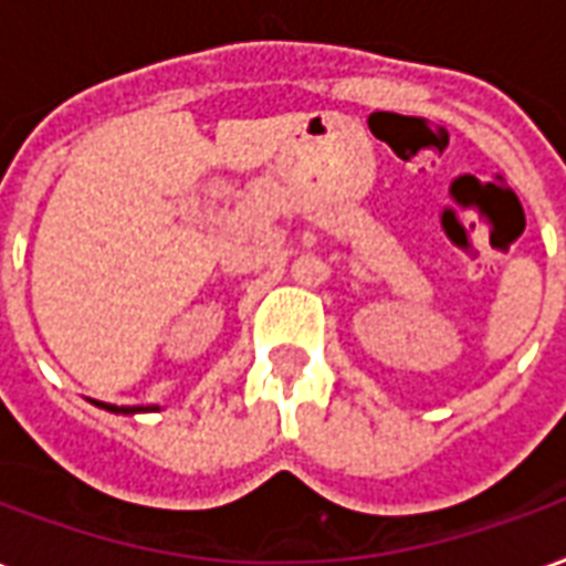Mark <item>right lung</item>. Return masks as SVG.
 Masks as SVG:
<instances>
[{
	"label": "right lung",
	"instance_id": "right-lung-1",
	"mask_svg": "<svg viewBox=\"0 0 566 566\" xmlns=\"http://www.w3.org/2000/svg\"><path fill=\"white\" fill-rule=\"evenodd\" d=\"M93 403L99 406V409H108V412H117V416H136V412H145V409H139V406H112V403H99V400H93ZM154 412H157V406H154Z\"/></svg>",
	"mask_w": 566,
	"mask_h": 566
}]
</instances>
